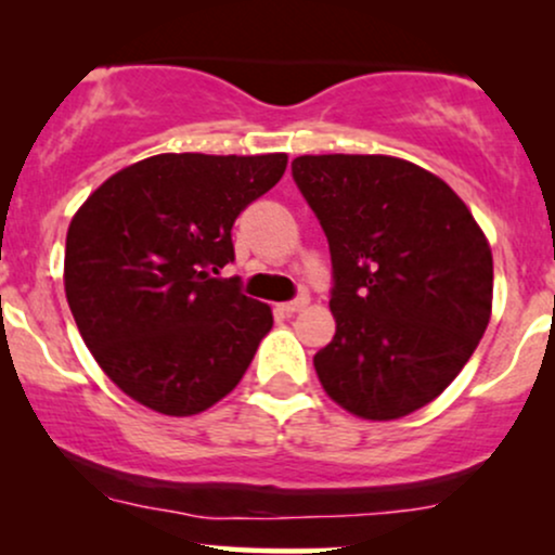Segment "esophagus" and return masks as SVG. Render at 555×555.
<instances>
[{
	"label": "esophagus",
	"mask_w": 555,
	"mask_h": 555,
	"mask_svg": "<svg viewBox=\"0 0 555 555\" xmlns=\"http://www.w3.org/2000/svg\"><path fill=\"white\" fill-rule=\"evenodd\" d=\"M310 297L308 295H297L295 299H289V302H282V310L284 313H299L302 308H308Z\"/></svg>",
	"instance_id": "1"
}]
</instances>
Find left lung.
<instances>
[{"mask_svg":"<svg viewBox=\"0 0 555 555\" xmlns=\"http://www.w3.org/2000/svg\"><path fill=\"white\" fill-rule=\"evenodd\" d=\"M292 177L331 250L336 334L313 365L336 404L393 420L473 358L493 302L486 234L443 180L391 156H299Z\"/></svg>","mask_w":555,"mask_h":555,"instance_id":"1","label":"left lung"}]
</instances>
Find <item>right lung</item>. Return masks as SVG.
Listing matches in <instances>:
<instances>
[{"label": "right lung", "instance_id": "right-lung-1", "mask_svg": "<svg viewBox=\"0 0 555 555\" xmlns=\"http://www.w3.org/2000/svg\"><path fill=\"white\" fill-rule=\"evenodd\" d=\"M286 154H162L109 177L67 229L65 292L82 341L127 397L188 417L224 399L269 334V305L219 279L237 216Z\"/></svg>", "mask_w": 555, "mask_h": 555}]
</instances>
